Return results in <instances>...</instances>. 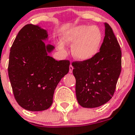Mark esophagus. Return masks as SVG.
Segmentation results:
<instances>
[{
  "label": "esophagus",
  "instance_id": "obj_1",
  "mask_svg": "<svg viewBox=\"0 0 135 135\" xmlns=\"http://www.w3.org/2000/svg\"><path fill=\"white\" fill-rule=\"evenodd\" d=\"M73 66H72L71 64H70V66H69V73H72L73 72Z\"/></svg>",
  "mask_w": 135,
  "mask_h": 135
}]
</instances>
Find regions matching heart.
I'll return each instance as SVG.
<instances>
[{"label": "heart", "mask_w": 135, "mask_h": 135, "mask_svg": "<svg viewBox=\"0 0 135 135\" xmlns=\"http://www.w3.org/2000/svg\"><path fill=\"white\" fill-rule=\"evenodd\" d=\"M103 34L98 26L80 25L64 33L62 41L67 45H73L72 54L79 60H88L95 56L99 49ZM60 50L63 47L60 45Z\"/></svg>", "instance_id": "heart-1"}]
</instances>
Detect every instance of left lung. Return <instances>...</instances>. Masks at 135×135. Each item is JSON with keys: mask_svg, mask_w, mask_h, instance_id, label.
Listing matches in <instances>:
<instances>
[{"mask_svg": "<svg viewBox=\"0 0 135 135\" xmlns=\"http://www.w3.org/2000/svg\"><path fill=\"white\" fill-rule=\"evenodd\" d=\"M105 36L99 52L88 60L72 63L78 103L95 108L112 98L122 69V51L112 28L105 23Z\"/></svg>", "mask_w": 135, "mask_h": 135, "instance_id": "1", "label": "left lung"}]
</instances>
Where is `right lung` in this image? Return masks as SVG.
<instances>
[{
	"instance_id": "right-lung-1",
	"label": "right lung",
	"mask_w": 135,
	"mask_h": 135,
	"mask_svg": "<svg viewBox=\"0 0 135 135\" xmlns=\"http://www.w3.org/2000/svg\"><path fill=\"white\" fill-rule=\"evenodd\" d=\"M47 31L40 26H23L10 49L8 76L17 103L29 111L48 109L55 90L69 71L68 60L57 61L48 54L54 49L45 45Z\"/></svg>"
}]
</instances>
